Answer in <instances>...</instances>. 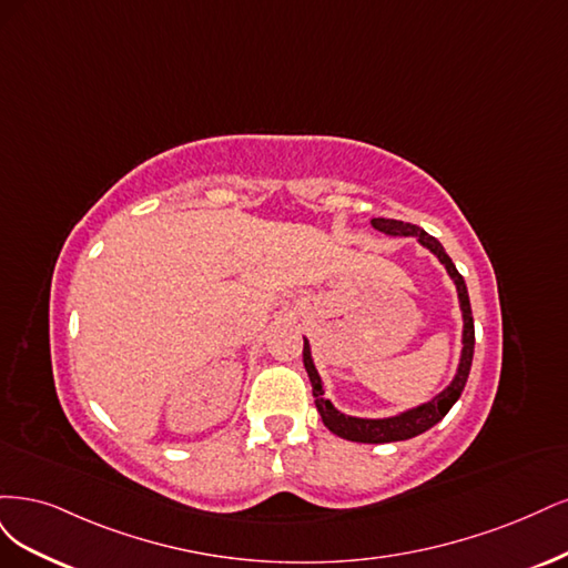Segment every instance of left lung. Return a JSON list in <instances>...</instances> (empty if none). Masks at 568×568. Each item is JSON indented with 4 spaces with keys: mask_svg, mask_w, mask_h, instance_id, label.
<instances>
[{
    "mask_svg": "<svg viewBox=\"0 0 568 568\" xmlns=\"http://www.w3.org/2000/svg\"><path fill=\"white\" fill-rule=\"evenodd\" d=\"M377 231L384 235H394V237H415V241L427 247L434 257L442 262L448 271L450 281L455 283L457 290V304H460V314H463V349H460V361H457V371L453 379L448 382V387H444L436 396L419 406H413L408 410H400L389 417H356V415H346L333 406L331 398H325V387L323 379L316 371L314 356H311V344L304 337V368L311 379V389H314L316 398V408L321 413L323 425L337 434L339 438H346V442H356V444H392V442H406V438H413L417 434H423L432 429L436 423H442L446 413L453 408V404L460 398L469 368H471V356H474V318H471V306H469V295H467V285L465 278L457 273L453 260L446 254L444 245L436 241L434 235H429L425 229H419L415 224L398 222V219H373L371 222Z\"/></svg>",
    "mask_w": 568,
    "mask_h": 568,
    "instance_id": "1",
    "label": "left lung"
}]
</instances>
